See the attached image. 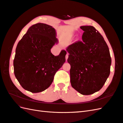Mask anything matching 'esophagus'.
<instances>
[{"mask_svg":"<svg viewBox=\"0 0 123 123\" xmlns=\"http://www.w3.org/2000/svg\"><path fill=\"white\" fill-rule=\"evenodd\" d=\"M68 54H67L66 56H65V59H66L67 61V60H68Z\"/></svg>","mask_w":123,"mask_h":123,"instance_id":"34e87169","label":"esophagus"}]
</instances>
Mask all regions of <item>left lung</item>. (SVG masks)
<instances>
[{
  "instance_id": "obj_1",
  "label": "left lung",
  "mask_w": 123,
  "mask_h": 123,
  "mask_svg": "<svg viewBox=\"0 0 123 123\" xmlns=\"http://www.w3.org/2000/svg\"><path fill=\"white\" fill-rule=\"evenodd\" d=\"M84 31L82 41L70 45L68 62L71 86L82 95L100 90L110 74L111 58L103 37L91 25L80 27Z\"/></svg>"
}]
</instances>
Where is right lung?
<instances>
[{
  "mask_svg": "<svg viewBox=\"0 0 123 123\" xmlns=\"http://www.w3.org/2000/svg\"><path fill=\"white\" fill-rule=\"evenodd\" d=\"M55 29L42 23L32 25L18 42L13 60L14 73L25 90L42 92L52 84L55 73L65 62L67 52L58 56L51 49L58 43Z\"/></svg>",
  "mask_w": 123,
  "mask_h": 123,
  "instance_id": "1",
  "label": "right lung"
}]
</instances>
